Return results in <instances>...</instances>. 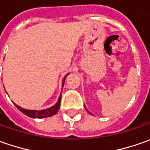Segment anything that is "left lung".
<instances>
[{"instance_id": "8db88e82", "label": "left lung", "mask_w": 150, "mask_h": 150, "mask_svg": "<svg viewBox=\"0 0 150 150\" xmlns=\"http://www.w3.org/2000/svg\"><path fill=\"white\" fill-rule=\"evenodd\" d=\"M85 109H86V108H85ZM86 110H87V109H86ZM87 111H88V110H87ZM88 112H89L90 114H91V112H90V111H88Z\"/></svg>"}]
</instances>
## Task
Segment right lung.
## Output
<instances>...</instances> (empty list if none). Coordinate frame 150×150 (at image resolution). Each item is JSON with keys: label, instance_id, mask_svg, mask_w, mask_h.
<instances>
[{"label": "right lung", "instance_id": "add662e5", "mask_svg": "<svg viewBox=\"0 0 150 150\" xmlns=\"http://www.w3.org/2000/svg\"><path fill=\"white\" fill-rule=\"evenodd\" d=\"M68 75V74H67ZM67 75H65L64 80H63V82H62V86H64V84H65V77L67 76ZM60 99H61V95L59 96V99H58V101L56 102V104L53 105L50 108H48V109H45V110H25V109H23L21 107H20L17 105H16L15 103H13L16 106V108L18 109L21 112H22L24 115H27V116L30 117V118H39V119H41V118H46V117H50L52 115H55L59 109V105H60Z\"/></svg>", "mask_w": 150, "mask_h": 150}]
</instances>
